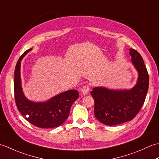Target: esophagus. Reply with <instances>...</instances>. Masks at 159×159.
Segmentation results:
<instances>
[{"instance_id":"34e87169","label":"esophagus","mask_w":159,"mask_h":159,"mask_svg":"<svg viewBox=\"0 0 159 159\" xmlns=\"http://www.w3.org/2000/svg\"><path fill=\"white\" fill-rule=\"evenodd\" d=\"M89 90H90L89 87L88 85H85L82 87L81 90H80V93L83 96H85L87 94H88Z\"/></svg>"}]
</instances>
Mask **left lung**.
Instances as JSON below:
<instances>
[{"label":"left lung","instance_id":"8db88e82","mask_svg":"<svg viewBox=\"0 0 159 159\" xmlns=\"http://www.w3.org/2000/svg\"><path fill=\"white\" fill-rule=\"evenodd\" d=\"M133 66L138 72L137 82L131 89L113 90L97 87L91 92L94 99V115L108 126L130 121L139 112L149 87V75L143 58L137 50L130 48Z\"/></svg>","mask_w":159,"mask_h":159}]
</instances>
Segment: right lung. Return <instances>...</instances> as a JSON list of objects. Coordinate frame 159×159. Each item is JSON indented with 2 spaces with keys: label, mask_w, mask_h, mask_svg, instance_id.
<instances>
[{
  "label": "right lung",
  "mask_w": 159,
  "mask_h": 159,
  "mask_svg": "<svg viewBox=\"0 0 159 159\" xmlns=\"http://www.w3.org/2000/svg\"><path fill=\"white\" fill-rule=\"evenodd\" d=\"M30 48L20 57L14 72V95L17 108L29 122L42 128H51L61 125L69 116L72 104L79 98L77 90H68L42 102H33L25 96L21 85V61Z\"/></svg>",
  "instance_id": "right-lung-1"
}]
</instances>
